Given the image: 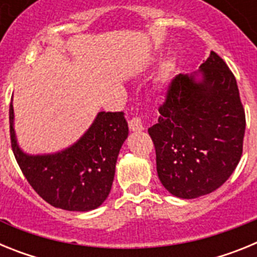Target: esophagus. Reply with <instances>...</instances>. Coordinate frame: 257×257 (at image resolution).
<instances>
[{
	"instance_id": "1",
	"label": "esophagus",
	"mask_w": 257,
	"mask_h": 257,
	"mask_svg": "<svg viewBox=\"0 0 257 257\" xmlns=\"http://www.w3.org/2000/svg\"><path fill=\"white\" fill-rule=\"evenodd\" d=\"M128 127L131 131H143L144 130V124L139 117H134L128 121Z\"/></svg>"
}]
</instances>
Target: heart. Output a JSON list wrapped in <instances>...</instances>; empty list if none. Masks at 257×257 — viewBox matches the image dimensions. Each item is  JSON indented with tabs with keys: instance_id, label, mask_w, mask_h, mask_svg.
I'll return each instance as SVG.
<instances>
[{
	"instance_id": "b5f03b06",
	"label": "heart",
	"mask_w": 257,
	"mask_h": 257,
	"mask_svg": "<svg viewBox=\"0 0 257 257\" xmlns=\"http://www.w3.org/2000/svg\"><path fill=\"white\" fill-rule=\"evenodd\" d=\"M171 68H172V63H171V61H167V63H165V65H163V68H162V74H163V76H167L170 70H171Z\"/></svg>"
}]
</instances>
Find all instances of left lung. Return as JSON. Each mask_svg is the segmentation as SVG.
<instances>
[{
    "mask_svg": "<svg viewBox=\"0 0 257 257\" xmlns=\"http://www.w3.org/2000/svg\"><path fill=\"white\" fill-rule=\"evenodd\" d=\"M160 114L148 133L163 187L183 199L221 187L239 162L246 128L237 81L225 61L211 51L198 72L175 77Z\"/></svg>",
    "mask_w": 257,
    "mask_h": 257,
    "instance_id": "left-lung-1",
    "label": "left lung"
}]
</instances>
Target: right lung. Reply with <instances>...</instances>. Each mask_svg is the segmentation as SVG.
I'll return each instance as SVG.
<instances>
[{"mask_svg":"<svg viewBox=\"0 0 257 257\" xmlns=\"http://www.w3.org/2000/svg\"><path fill=\"white\" fill-rule=\"evenodd\" d=\"M11 148L32 188L47 203L86 212L103 205L112 189L115 163L128 136L123 112H99L74 144L50 154H28L18 144L13 100L9 110Z\"/></svg>","mask_w":257,"mask_h":257,"instance_id":"1","label":"right lung"}]
</instances>
